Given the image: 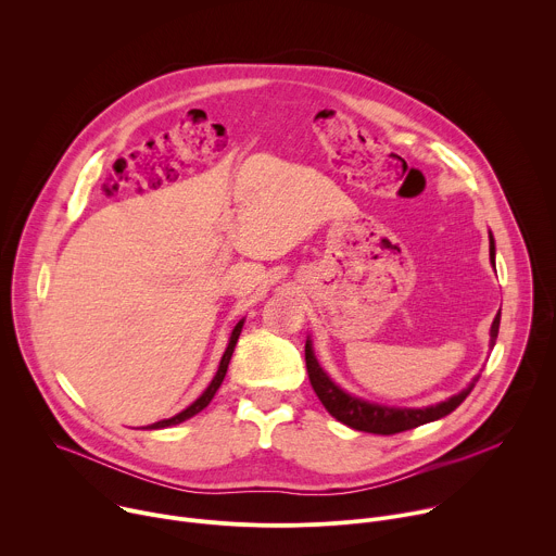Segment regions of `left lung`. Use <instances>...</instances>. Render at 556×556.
Instances as JSON below:
<instances>
[{
  "label": "left lung",
  "mask_w": 556,
  "mask_h": 556,
  "mask_svg": "<svg viewBox=\"0 0 556 556\" xmlns=\"http://www.w3.org/2000/svg\"><path fill=\"white\" fill-rule=\"evenodd\" d=\"M491 266L495 268V240L491 235ZM500 319L502 312H497V316L493 319L491 326V350L495 348L497 334H500ZM305 367H307V376L312 382V389L319 395V401L324 403V407L343 425L356 429V431H367V433H378V435H393L401 433L407 429H416L420 425L440 420L444 416H448L451 412H455L466 395L472 391L475 382L480 380V374L475 376L466 389H462L459 393L451 395V399L438 403V405H429V407H387V405H378V403H369L358 399V395L348 393L345 389H341L330 376L328 371L319 365L312 350V341L307 337L305 341Z\"/></svg>",
  "instance_id": "left-lung-1"
}]
</instances>
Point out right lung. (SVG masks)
Returning <instances> with one entry per match:
<instances>
[{
	"label": "right lung",
	"instance_id": "add662e5",
	"mask_svg": "<svg viewBox=\"0 0 556 556\" xmlns=\"http://www.w3.org/2000/svg\"><path fill=\"white\" fill-rule=\"evenodd\" d=\"M244 321H247V319H240V321H237V326L232 328V332H230V337H228V345H226V350H224V354H222L219 367H217V371H215L213 380L208 382V387L202 391L200 399H195L187 409H182V412H180V414H176L174 418H167V420H161V422H153V425H149V427H144V429H167V427L180 425V422H185V420L193 418L195 414H200V412H202V409L213 401L215 391L219 389V384H222V380H224V376H226V369H228V363H230L232 350H235V345H237V339H240V334H242Z\"/></svg>",
	"mask_w": 556,
	"mask_h": 556
}]
</instances>
